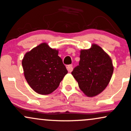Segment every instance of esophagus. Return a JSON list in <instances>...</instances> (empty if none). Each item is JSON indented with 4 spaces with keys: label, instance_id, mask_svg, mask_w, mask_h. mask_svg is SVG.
<instances>
[{
    "label": "esophagus",
    "instance_id": "1",
    "mask_svg": "<svg viewBox=\"0 0 131 131\" xmlns=\"http://www.w3.org/2000/svg\"><path fill=\"white\" fill-rule=\"evenodd\" d=\"M67 70H68V71H69V72H71V71L73 70V66L71 65V64H70V65H67Z\"/></svg>",
    "mask_w": 131,
    "mask_h": 131
}]
</instances>
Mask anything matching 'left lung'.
<instances>
[{
    "instance_id": "8db88e82",
    "label": "left lung",
    "mask_w": 131,
    "mask_h": 131,
    "mask_svg": "<svg viewBox=\"0 0 131 131\" xmlns=\"http://www.w3.org/2000/svg\"><path fill=\"white\" fill-rule=\"evenodd\" d=\"M79 65L71 74L85 95L93 97L105 90L112 78L114 67L109 55L99 45L92 44L81 49Z\"/></svg>"
}]
</instances>
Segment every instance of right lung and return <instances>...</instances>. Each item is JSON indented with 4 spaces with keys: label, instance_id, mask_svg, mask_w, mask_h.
Masks as SVG:
<instances>
[{
    "label": "right lung",
    "instance_id": "right-lung-1",
    "mask_svg": "<svg viewBox=\"0 0 131 131\" xmlns=\"http://www.w3.org/2000/svg\"><path fill=\"white\" fill-rule=\"evenodd\" d=\"M24 75L34 92L48 95L57 89L68 73L58 50L43 42L27 52L22 60Z\"/></svg>",
    "mask_w": 131,
    "mask_h": 131
}]
</instances>
